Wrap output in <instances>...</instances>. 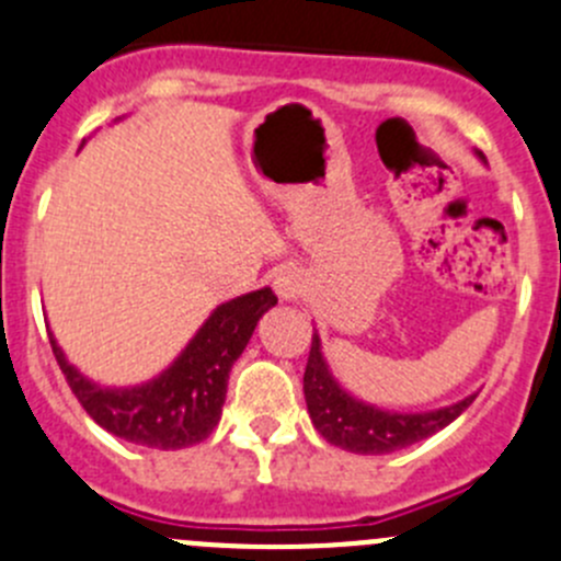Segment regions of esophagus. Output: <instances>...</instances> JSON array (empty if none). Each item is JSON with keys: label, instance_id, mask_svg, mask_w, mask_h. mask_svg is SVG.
I'll return each mask as SVG.
<instances>
[{"label": "esophagus", "instance_id": "obj_1", "mask_svg": "<svg viewBox=\"0 0 561 561\" xmlns=\"http://www.w3.org/2000/svg\"><path fill=\"white\" fill-rule=\"evenodd\" d=\"M272 286H275L277 297H284V300H297V297L306 295V277H302V272L297 266H280L275 272Z\"/></svg>", "mask_w": 561, "mask_h": 561}]
</instances>
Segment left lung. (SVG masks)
Here are the masks:
<instances>
[{
  "instance_id": "obj_1",
  "label": "left lung",
  "mask_w": 561,
  "mask_h": 561,
  "mask_svg": "<svg viewBox=\"0 0 561 561\" xmlns=\"http://www.w3.org/2000/svg\"><path fill=\"white\" fill-rule=\"evenodd\" d=\"M302 391H306L308 413L319 435L328 444L355 451V455H391L404 446L419 444L424 437L435 435L437 430L449 426L477 399V393H471L449 408L426 410V413H397V410H380L369 402H360L330 375L319 333H313L311 339Z\"/></svg>"
}]
</instances>
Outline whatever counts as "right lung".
I'll list each match as a JSON object with an SVG mask.
<instances>
[{"instance_id": "1", "label": "right lung", "mask_w": 561, "mask_h": 561, "mask_svg": "<svg viewBox=\"0 0 561 561\" xmlns=\"http://www.w3.org/2000/svg\"><path fill=\"white\" fill-rule=\"evenodd\" d=\"M275 302L270 286L222 302L162 375L131 388H104L88 380L68 364L55 335L49 341L73 397L95 424L148 449H186L206 440L217 426L231 366Z\"/></svg>"}]
</instances>
